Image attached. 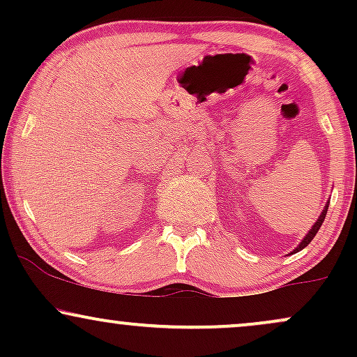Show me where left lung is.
Wrapping results in <instances>:
<instances>
[{"label":"left lung","mask_w":357,"mask_h":357,"mask_svg":"<svg viewBox=\"0 0 357 357\" xmlns=\"http://www.w3.org/2000/svg\"><path fill=\"white\" fill-rule=\"evenodd\" d=\"M327 208H329V203H327V204H326V208H324V210H322V213H321V216H319V218H317V221H315V223H314V227H312V228H310V230H309V233H307V235L304 236V240H302V241H301V243H298V247H297L296 250H294V252H292V253H297V252H301V250H302V248H305V247H307V245H309V243H310V241H312V238H314V236H315V235H317L319 228H321L322 221H324V218H326V215H327Z\"/></svg>","instance_id":"1"}]
</instances>
